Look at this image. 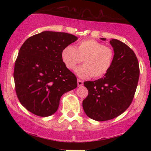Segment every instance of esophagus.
Listing matches in <instances>:
<instances>
[{
  "instance_id": "34e87169",
  "label": "esophagus",
  "mask_w": 151,
  "mask_h": 151,
  "mask_svg": "<svg viewBox=\"0 0 151 151\" xmlns=\"http://www.w3.org/2000/svg\"><path fill=\"white\" fill-rule=\"evenodd\" d=\"M83 84H84V82H83V81L80 80V79H77V84H78V86H81L83 85Z\"/></svg>"
}]
</instances>
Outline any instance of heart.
Returning <instances> with one entry per match:
<instances>
[{"mask_svg":"<svg viewBox=\"0 0 151 151\" xmlns=\"http://www.w3.org/2000/svg\"><path fill=\"white\" fill-rule=\"evenodd\" d=\"M62 62L68 70H73L78 64L84 61V65L76 68L79 77L86 79L104 76L111 67L114 59V50L93 39L83 40L77 48L67 45L61 53Z\"/></svg>","mask_w":151,"mask_h":151,"instance_id":"obj_1","label":"heart"}]
</instances>
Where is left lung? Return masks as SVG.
Listing matches in <instances>:
<instances>
[{
	"label": "left lung",
	"mask_w": 151,
	"mask_h": 151,
	"mask_svg": "<svg viewBox=\"0 0 151 151\" xmlns=\"http://www.w3.org/2000/svg\"><path fill=\"white\" fill-rule=\"evenodd\" d=\"M110 44L114 51L110 70L97 80L84 82L89 93L82 102L83 109L90 119L98 121L114 119L129 108L139 79V64L134 52L119 40L112 39Z\"/></svg>",
	"instance_id": "1"
}]
</instances>
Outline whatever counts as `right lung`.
Masks as SVG:
<instances>
[{
    "instance_id": "add662e5",
    "label": "right lung",
    "mask_w": 151,
    "mask_h": 151,
    "mask_svg": "<svg viewBox=\"0 0 151 151\" xmlns=\"http://www.w3.org/2000/svg\"><path fill=\"white\" fill-rule=\"evenodd\" d=\"M77 39L66 32L44 31L22 44L13 77L19 101L31 113L42 117L52 115L62 95L77 88V77L64 65L61 53Z\"/></svg>"
}]
</instances>
